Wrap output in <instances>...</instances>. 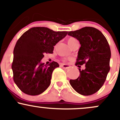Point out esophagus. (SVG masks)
I'll use <instances>...</instances> for the list:
<instances>
[{"label": "esophagus", "instance_id": "34e87169", "mask_svg": "<svg viewBox=\"0 0 120 120\" xmlns=\"http://www.w3.org/2000/svg\"><path fill=\"white\" fill-rule=\"evenodd\" d=\"M61 66L64 69H68L69 68H70V65H68V64H61Z\"/></svg>", "mask_w": 120, "mask_h": 120}]
</instances>
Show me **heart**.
<instances>
[{
    "mask_svg": "<svg viewBox=\"0 0 120 120\" xmlns=\"http://www.w3.org/2000/svg\"><path fill=\"white\" fill-rule=\"evenodd\" d=\"M67 42H68L69 46L71 47V46H72L73 45H74V44L78 43V41L77 39H75L74 37H69V38H68V39H67Z\"/></svg>",
    "mask_w": 120,
    "mask_h": 120,
    "instance_id": "obj_1",
    "label": "heart"
}]
</instances>
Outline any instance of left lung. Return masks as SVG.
Here are the masks:
<instances>
[{"label":"left lung","mask_w":120,"mask_h":120,"mask_svg":"<svg viewBox=\"0 0 120 120\" xmlns=\"http://www.w3.org/2000/svg\"><path fill=\"white\" fill-rule=\"evenodd\" d=\"M68 34L76 38L81 45L75 65L85 67L83 70L79 68V76L71 79L70 84L82 95H93L102 87L109 71V45L102 33L93 27L69 31Z\"/></svg>","instance_id":"1"}]
</instances>
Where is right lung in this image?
<instances>
[{
	"instance_id": "right-lung-1",
	"label": "right lung",
	"mask_w": 120,
	"mask_h": 120,
	"mask_svg": "<svg viewBox=\"0 0 120 120\" xmlns=\"http://www.w3.org/2000/svg\"><path fill=\"white\" fill-rule=\"evenodd\" d=\"M68 34L55 31L45 27H34L18 39L13 50L12 69L13 81L23 93L37 95L49 87L57 62L44 65L41 60L45 53H53L54 46Z\"/></svg>"
}]
</instances>
